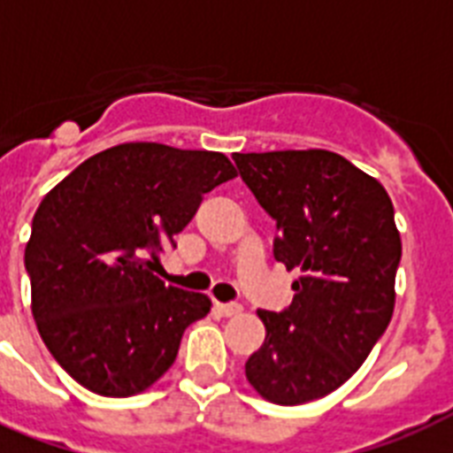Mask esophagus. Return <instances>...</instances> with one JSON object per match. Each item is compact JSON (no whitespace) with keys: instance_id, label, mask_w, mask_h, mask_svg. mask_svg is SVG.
I'll use <instances>...</instances> for the list:
<instances>
[{"instance_id":"obj_1","label":"esophagus","mask_w":453,"mask_h":453,"mask_svg":"<svg viewBox=\"0 0 453 453\" xmlns=\"http://www.w3.org/2000/svg\"><path fill=\"white\" fill-rule=\"evenodd\" d=\"M216 308H219L220 315H226V317L240 315V312H242L240 303H216Z\"/></svg>"}]
</instances>
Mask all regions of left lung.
<instances>
[{
  "instance_id": "8db88e82",
  "label": "left lung",
  "mask_w": 453,
  "mask_h": 453,
  "mask_svg": "<svg viewBox=\"0 0 453 453\" xmlns=\"http://www.w3.org/2000/svg\"><path fill=\"white\" fill-rule=\"evenodd\" d=\"M277 223L275 261L301 268L282 312L258 310L265 341L244 365L265 400L294 407L341 388L390 324L402 242L386 188L329 150L234 152Z\"/></svg>"
}]
</instances>
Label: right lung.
<instances>
[{
    "label": "right lung",
    "mask_w": 453,
    "mask_h": 453,
    "mask_svg": "<svg viewBox=\"0 0 453 453\" xmlns=\"http://www.w3.org/2000/svg\"><path fill=\"white\" fill-rule=\"evenodd\" d=\"M234 176L220 152L124 143L88 157L42 199L25 247L32 315L77 383L129 397L173 365L183 331L211 301L152 270L206 192Z\"/></svg>",
    "instance_id": "right-lung-1"
}]
</instances>
